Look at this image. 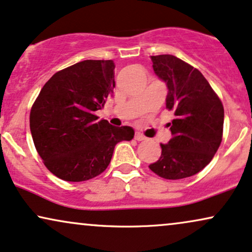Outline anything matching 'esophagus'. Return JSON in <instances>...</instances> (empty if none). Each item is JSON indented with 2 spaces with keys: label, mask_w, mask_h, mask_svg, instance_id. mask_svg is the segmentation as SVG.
Returning a JSON list of instances; mask_svg holds the SVG:
<instances>
[{
  "label": "esophagus",
  "mask_w": 252,
  "mask_h": 252,
  "mask_svg": "<svg viewBox=\"0 0 252 252\" xmlns=\"http://www.w3.org/2000/svg\"><path fill=\"white\" fill-rule=\"evenodd\" d=\"M135 140H138V141H142V140H145L146 139V136L144 135V134H141V133H139V132H136L135 133Z\"/></svg>",
  "instance_id": "obj_1"
}]
</instances>
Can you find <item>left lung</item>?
<instances>
[{"label": "left lung", "mask_w": 252, "mask_h": 252, "mask_svg": "<svg viewBox=\"0 0 252 252\" xmlns=\"http://www.w3.org/2000/svg\"><path fill=\"white\" fill-rule=\"evenodd\" d=\"M153 70L166 83V107L174 112L172 139L160 144L161 157L150 169L167 180L195 175L212 161L222 141L224 108L197 69L173 55L151 56Z\"/></svg>", "instance_id": "obj_1"}]
</instances>
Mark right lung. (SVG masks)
I'll use <instances>...</instances> for the list:
<instances>
[{"mask_svg": "<svg viewBox=\"0 0 252 252\" xmlns=\"http://www.w3.org/2000/svg\"><path fill=\"white\" fill-rule=\"evenodd\" d=\"M113 61L88 60L58 71L33 102L30 131L45 167L64 181L80 182L101 174L118 142L132 140L134 129L99 120L113 89Z\"/></svg>", "mask_w": 252, "mask_h": 252, "instance_id": "obj_1", "label": "right lung"}]
</instances>
